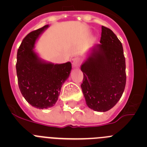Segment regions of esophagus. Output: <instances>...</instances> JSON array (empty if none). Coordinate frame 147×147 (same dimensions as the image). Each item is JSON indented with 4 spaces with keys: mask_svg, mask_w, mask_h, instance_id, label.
Listing matches in <instances>:
<instances>
[{
    "mask_svg": "<svg viewBox=\"0 0 147 147\" xmlns=\"http://www.w3.org/2000/svg\"><path fill=\"white\" fill-rule=\"evenodd\" d=\"M80 64H81V60L80 58H78V57H75V58L72 59V66H73L75 68L79 67Z\"/></svg>",
    "mask_w": 147,
    "mask_h": 147,
    "instance_id": "34e87169",
    "label": "esophagus"
}]
</instances>
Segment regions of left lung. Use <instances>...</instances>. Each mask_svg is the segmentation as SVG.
Listing matches in <instances>:
<instances>
[{"mask_svg":"<svg viewBox=\"0 0 147 147\" xmlns=\"http://www.w3.org/2000/svg\"><path fill=\"white\" fill-rule=\"evenodd\" d=\"M100 42L89 49L81 65V88L87 107L103 112L112 109L124 92L126 65L122 45L110 29L102 26Z\"/></svg>","mask_w":147,"mask_h":147,"instance_id":"8db88e82","label":"left lung"}]
</instances>
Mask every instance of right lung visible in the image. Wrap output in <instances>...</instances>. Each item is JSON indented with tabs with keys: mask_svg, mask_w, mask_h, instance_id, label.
I'll use <instances>...</instances> for the list:
<instances>
[{
	"mask_svg": "<svg viewBox=\"0 0 147 147\" xmlns=\"http://www.w3.org/2000/svg\"><path fill=\"white\" fill-rule=\"evenodd\" d=\"M49 27L30 32L18 50L16 72L19 88L23 97L37 109H47L58 100L63 84L72 69L70 62L55 64L46 61L35 51V45Z\"/></svg>",
	"mask_w": 147,
	"mask_h": 147,
	"instance_id": "right-lung-1",
	"label": "right lung"
}]
</instances>
